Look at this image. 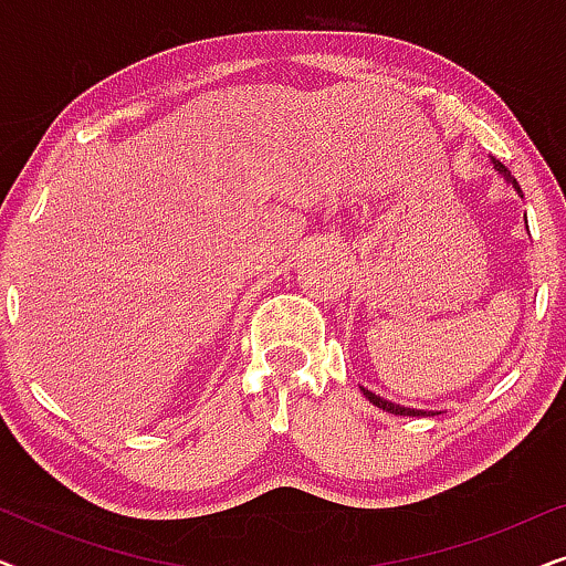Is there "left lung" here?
<instances>
[{
    "instance_id": "8db88e82",
    "label": "left lung",
    "mask_w": 566,
    "mask_h": 566,
    "mask_svg": "<svg viewBox=\"0 0 566 566\" xmlns=\"http://www.w3.org/2000/svg\"><path fill=\"white\" fill-rule=\"evenodd\" d=\"M494 167H497L500 172H505V175H507V169L502 167L497 159H494ZM507 180L515 185V190H517V192H521V188H517V182L513 180V177L507 175ZM363 394H366L368 401H374L376 407H381V409H386V412H391V415H401V417H428V415H436V412H424V409H409V407L394 405V401H386V399H381V397H376V394H374V391H368V389H363Z\"/></svg>"
}]
</instances>
